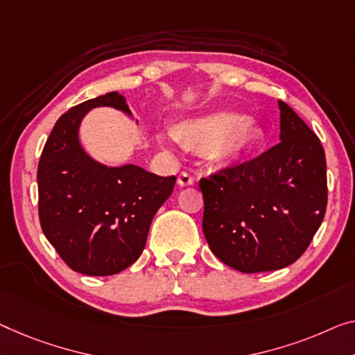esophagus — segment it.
<instances>
[{"instance_id":"esophagus-1","label":"esophagus","mask_w":355,"mask_h":355,"mask_svg":"<svg viewBox=\"0 0 355 355\" xmlns=\"http://www.w3.org/2000/svg\"><path fill=\"white\" fill-rule=\"evenodd\" d=\"M193 183H194V177L189 172H182L178 175V184H182V187H188V184H193Z\"/></svg>"}]
</instances>
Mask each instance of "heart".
Returning a JSON list of instances; mask_svg holds the SVG:
<instances>
[{
	"instance_id": "b5f03b06",
	"label": "heart",
	"mask_w": 355,
	"mask_h": 355,
	"mask_svg": "<svg viewBox=\"0 0 355 355\" xmlns=\"http://www.w3.org/2000/svg\"><path fill=\"white\" fill-rule=\"evenodd\" d=\"M173 137L193 151L236 159L261 140V130L237 113H215L178 125Z\"/></svg>"
}]
</instances>
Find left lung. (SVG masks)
<instances>
[{
	"mask_svg": "<svg viewBox=\"0 0 355 355\" xmlns=\"http://www.w3.org/2000/svg\"><path fill=\"white\" fill-rule=\"evenodd\" d=\"M280 141L200 178L202 230L218 260L241 272L295 263L325 216L327 161L319 137L279 100Z\"/></svg>",
	"mask_w": 355,
	"mask_h": 355,
	"instance_id": "1",
	"label": "left lung"
}]
</instances>
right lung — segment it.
<instances>
[{
  "label": "right lung",
  "mask_w": 355,
  "mask_h": 355,
  "mask_svg": "<svg viewBox=\"0 0 355 355\" xmlns=\"http://www.w3.org/2000/svg\"><path fill=\"white\" fill-rule=\"evenodd\" d=\"M95 107L130 113L119 92L68 110L47 137L38 162L41 230L73 271L113 276L139 260L151 220L172 194L175 175L137 166L105 167L83 151L78 127Z\"/></svg>",
  "instance_id": "add662e5"
}]
</instances>
